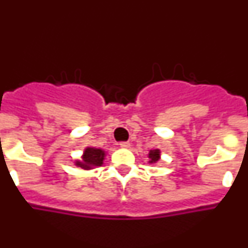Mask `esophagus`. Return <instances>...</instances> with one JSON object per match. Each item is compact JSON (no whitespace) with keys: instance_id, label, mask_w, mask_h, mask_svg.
<instances>
[{"instance_id":"1","label":"esophagus","mask_w":248,"mask_h":248,"mask_svg":"<svg viewBox=\"0 0 248 248\" xmlns=\"http://www.w3.org/2000/svg\"><path fill=\"white\" fill-rule=\"evenodd\" d=\"M119 145L122 146V148H129V146H130V143H129V141H120L119 143Z\"/></svg>"}]
</instances>
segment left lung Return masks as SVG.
Segmentation results:
<instances>
[{"label":"left lung","instance_id":"left-lung-1","mask_svg":"<svg viewBox=\"0 0 248 248\" xmlns=\"http://www.w3.org/2000/svg\"><path fill=\"white\" fill-rule=\"evenodd\" d=\"M149 157H150V161L149 163H156L160 157V151L159 150H151L149 153Z\"/></svg>","mask_w":248,"mask_h":248}]
</instances>
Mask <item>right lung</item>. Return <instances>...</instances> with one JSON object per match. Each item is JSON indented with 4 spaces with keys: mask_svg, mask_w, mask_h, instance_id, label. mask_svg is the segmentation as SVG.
<instances>
[{
    "mask_svg": "<svg viewBox=\"0 0 248 248\" xmlns=\"http://www.w3.org/2000/svg\"><path fill=\"white\" fill-rule=\"evenodd\" d=\"M103 159H104V151L100 150V149L87 148L84 151L83 161H77V165L88 170V169L94 168V166L102 165Z\"/></svg>",
    "mask_w": 248,
    "mask_h": 248,
    "instance_id": "add662e5",
    "label": "right lung"
}]
</instances>
